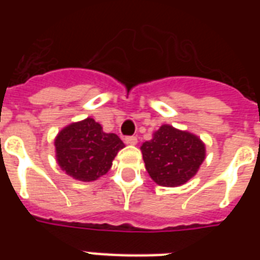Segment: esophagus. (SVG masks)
Wrapping results in <instances>:
<instances>
[{
    "instance_id": "1",
    "label": "esophagus",
    "mask_w": 260,
    "mask_h": 260,
    "mask_svg": "<svg viewBox=\"0 0 260 260\" xmlns=\"http://www.w3.org/2000/svg\"><path fill=\"white\" fill-rule=\"evenodd\" d=\"M124 142H125L126 144L135 146V144L138 143V138H136V136H126V138L124 139Z\"/></svg>"
}]
</instances>
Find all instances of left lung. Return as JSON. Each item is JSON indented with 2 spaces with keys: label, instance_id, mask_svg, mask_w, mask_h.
<instances>
[{
  "label": "left lung",
  "instance_id": "obj_1",
  "mask_svg": "<svg viewBox=\"0 0 260 260\" xmlns=\"http://www.w3.org/2000/svg\"><path fill=\"white\" fill-rule=\"evenodd\" d=\"M152 181L166 187L181 186L197 174L205 159V144L196 135L162 125L140 147Z\"/></svg>",
  "mask_w": 260,
  "mask_h": 260
}]
</instances>
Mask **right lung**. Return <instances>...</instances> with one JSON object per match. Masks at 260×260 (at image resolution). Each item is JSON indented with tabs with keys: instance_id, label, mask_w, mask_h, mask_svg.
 Here are the masks:
<instances>
[{
	"instance_id": "1",
	"label": "right lung",
	"mask_w": 260,
	"mask_h": 260,
	"mask_svg": "<svg viewBox=\"0 0 260 260\" xmlns=\"http://www.w3.org/2000/svg\"><path fill=\"white\" fill-rule=\"evenodd\" d=\"M124 143L116 134H106L91 117L64 126L55 138L56 162L67 175L91 182L105 175Z\"/></svg>"
}]
</instances>
